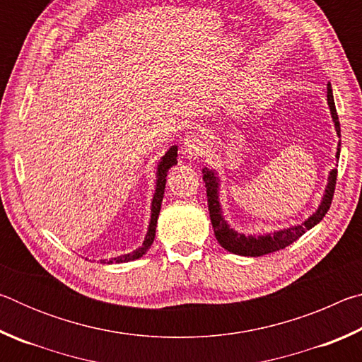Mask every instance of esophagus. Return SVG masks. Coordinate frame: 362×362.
I'll return each mask as SVG.
<instances>
[{"instance_id":"esophagus-1","label":"esophagus","mask_w":362,"mask_h":362,"mask_svg":"<svg viewBox=\"0 0 362 362\" xmlns=\"http://www.w3.org/2000/svg\"><path fill=\"white\" fill-rule=\"evenodd\" d=\"M206 144L204 139L199 136L198 132H189L185 137V142H183V153L188 155L189 158H198L204 153Z\"/></svg>"}]
</instances>
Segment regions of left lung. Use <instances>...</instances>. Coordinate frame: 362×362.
<instances>
[{"label": "left lung", "mask_w": 362, "mask_h": 362, "mask_svg": "<svg viewBox=\"0 0 362 362\" xmlns=\"http://www.w3.org/2000/svg\"><path fill=\"white\" fill-rule=\"evenodd\" d=\"M327 103L330 108V115H332V121L337 131V136L340 137V122H339V115H337L335 103H334V94L330 84H327ZM340 158V142L339 148H337V159ZM203 180L206 183V193H207V206H209V216L212 222L214 233H216L217 241L223 249L230 250L233 254L244 255V257H260L265 254L276 252V250L284 249L291 246L293 241H297L300 236L303 235L306 230L313 228L326 216L330 204H332L334 192H335V183H337V169H332L329 174L326 193L322 196V201L317 211L313 216L305 220L302 225L291 226V228H284L274 233H267V235L260 236H252V235H243V233H238L230 225L225 222L222 216V207H220L218 201V177L216 175L214 170H209L207 168L203 169Z\"/></svg>", "instance_id": "8db88e82"}]
</instances>
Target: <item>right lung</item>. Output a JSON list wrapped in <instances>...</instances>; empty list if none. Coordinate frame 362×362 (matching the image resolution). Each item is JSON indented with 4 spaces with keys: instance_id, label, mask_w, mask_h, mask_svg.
<instances>
[{
    "instance_id": "add662e5",
    "label": "right lung",
    "mask_w": 362,
    "mask_h": 362,
    "mask_svg": "<svg viewBox=\"0 0 362 362\" xmlns=\"http://www.w3.org/2000/svg\"><path fill=\"white\" fill-rule=\"evenodd\" d=\"M177 164V146H170V148L166 151V155L161 158V161L158 164V173H156V189L155 194H153V201H151V218H150V225H148V231H146L145 241L142 246L139 249L134 250L131 254H124L119 257H115L112 260H102V263H124V262H131L140 259L146 250L150 249L153 240H155V233H156V222H158V216L159 211H161V203H163V196H164V188H166V175L169 173V169L175 166Z\"/></svg>"
}]
</instances>
